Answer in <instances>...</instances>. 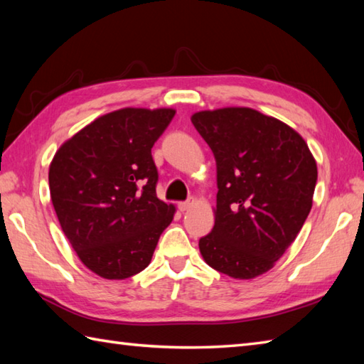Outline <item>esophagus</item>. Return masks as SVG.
Masks as SVG:
<instances>
[{
    "label": "esophagus",
    "instance_id": "esophagus-1",
    "mask_svg": "<svg viewBox=\"0 0 364 364\" xmlns=\"http://www.w3.org/2000/svg\"><path fill=\"white\" fill-rule=\"evenodd\" d=\"M194 202L196 200L194 198H189V200H186V202H180L178 203V208H180V211H188L189 208L194 205Z\"/></svg>",
    "mask_w": 364,
    "mask_h": 364
}]
</instances>
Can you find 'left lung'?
Segmentation results:
<instances>
[{"label":"left lung","instance_id":"obj_1","mask_svg":"<svg viewBox=\"0 0 364 364\" xmlns=\"http://www.w3.org/2000/svg\"><path fill=\"white\" fill-rule=\"evenodd\" d=\"M214 153V228L200 239L208 266L239 280L266 274L310 214L318 166L296 129L252 107L191 117Z\"/></svg>","mask_w":364,"mask_h":364}]
</instances>
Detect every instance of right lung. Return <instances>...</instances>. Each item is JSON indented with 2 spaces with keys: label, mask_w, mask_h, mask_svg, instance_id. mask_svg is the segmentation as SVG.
<instances>
[{
  "label": "right lung",
  "mask_w": 364,
  "mask_h": 364,
  "mask_svg": "<svg viewBox=\"0 0 364 364\" xmlns=\"http://www.w3.org/2000/svg\"><path fill=\"white\" fill-rule=\"evenodd\" d=\"M175 109L123 107L105 114L54 154L48 181L54 211L82 264L125 280L150 264L175 206L156 197L151 149Z\"/></svg>",
  "instance_id": "obj_1"
}]
</instances>
